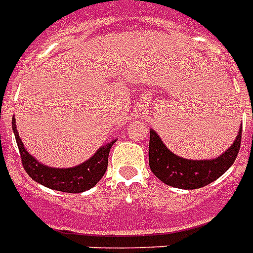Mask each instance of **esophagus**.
Returning a JSON list of instances; mask_svg holds the SVG:
<instances>
[{
	"label": "esophagus",
	"instance_id": "34e87169",
	"mask_svg": "<svg viewBox=\"0 0 253 253\" xmlns=\"http://www.w3.org/2000/svg\"><path fill=\"white\" fill-rule=\"evenodd\" d=\"M142 104H143V107H147V100H142Z\"/></svg>",
	"mask_w": 253,
	"mask_h": 253
}]
</instances>
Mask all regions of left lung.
I'll use <instances>...</instances> for the list:
<instances>
[{
	"label": "left lung",
	"instance_id": "1",
	"mask_svg": "<svg viewBox=\"0 0 253 253\" xmlns=\"http://www.w3.org/2000/svg\"><path fill=\"white\" fill-rule=\"evenodd\" d=\"M241 145V126L236 139L221 155L212 160H186L170 151L158 132L150 128L149 165L151 171L164 184L178 189H198L220 178L231 168Z\"/></svg>",
	"mask_w": 253,
	"mask_h": 253
}]
</instances>
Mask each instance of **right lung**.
<instances>
[{
  "label": "right lung",
  "instance_id": "1",
  "mask_svg": "<svg viewBox=\"0 0 253 253\" xmlns=\"http://www.w3.org/2000/svg\"><path fill=\"white\" fill-rule=\"evenodd\" d=\"M12 128L16 136L24 169L27 170L28 175L32 179H35L37 184L64 193H82L98 184L99 179L102 178L107 170L110 149L117 142V139H114L110 143L100 146L96 153L91 158L84 161L83 164L76 165L72 168H52L39 162L24 147L21 138L17 131L14 117L12 119Z\"/></svg>",
  "mask_w": 253,
  "mask_h": 253
}]
</instances>
